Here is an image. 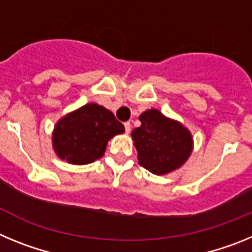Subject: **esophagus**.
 <instances>
[{
	"label": "esophagus",
	"mask_w": 252,
	"mask_h": 252,
	"mask_svg": "<svg viewBox=\"0 0 252 252\" xmlns=\"http://www.w3.org/2000/svg\"><path fill=\"white\" fill-rule=\"evenodd\" d=\"M125 131H126V132L127 133H130V131H131V124L130 122H125Z\"/></svg>",
	"instance_id": "1"
}]
</instances>
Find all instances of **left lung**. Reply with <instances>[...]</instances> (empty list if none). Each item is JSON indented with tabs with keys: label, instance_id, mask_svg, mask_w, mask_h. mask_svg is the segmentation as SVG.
<instances>
[{
	"label": "left lung",
	"instance_id": "obj_1",
	"mask_svg": "<svg viewBox=\"0 0 252 252\" xmlns=\"http://www.w3.org/2000/svg\"><path fill=\"white\" fill-rule=\"evenodd\" d=\"M141 126L132 131L139 164L153 174H166L183 165L192 153L190 132L179 122L169 120L158 110L139 117Z\"/></svg>",
	"mask_w": 252,
	"mask_h": 252
}]
</instances>
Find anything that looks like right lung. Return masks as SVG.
<instances>
[{
    "mask_svg": "<svg viewBox=\"0 0 252 252\" xmlns=\"http://www.w3.org/2000/svg\"><path fill=\"white\" fill-rule=\"evenodd\" d=\"M124 131L111 111L88 103L58 122L53 144L60 159L83 165L103 157L108 140Z\"/></svg>",
    "mask_w": 252,
    "mask_h": 252,
    "instance_id": "obj_1",
    "label": "right lung"
}]
</instances>
